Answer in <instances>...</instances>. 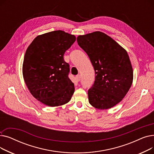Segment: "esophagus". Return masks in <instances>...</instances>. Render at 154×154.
I'll return each instance as SVG.
<instances>
[{"mask_svg": "<svg viewBox=\"0 0 154 154\" xmlns=\"http://www.w3.org/2000/svg\"><path fill=\"white\" fill-rule=\"evenodd\" d=\"M75 77H76V79L77 80V81H79V80H80V75H77Z\"/></svg>", "mask_w": 154, "mask_h": 154, "instance_id": "1", "label": "esophagus"}]
</instances>
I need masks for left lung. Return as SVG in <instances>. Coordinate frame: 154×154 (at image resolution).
I'll return each instance as SVG.
<instances>
[{
	"label": "left lung",
	"instance_id": "8db88e82",
	"mask_svg": "<svg viewBox=\"0 0 154 154\" xmlns=\"http://www.w3.org/2000/svg\"><path fill=\"white\" fill-rule=\"evenodd\" d=\"M94 67L95 79L88 91V102L97 109H108L124 98L132 84L133 69L125 48L100 31L77 38Z\"/></svg>",
	"mask_w": 154,
	"mask_h": 154
}]
</instances>
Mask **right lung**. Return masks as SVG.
<instances>
[{
  "instance_id": "obj_1",
  "label": "right lung",
  "mask_w": 154,
  "mask_h": 154,
  "mask_svg": "<svg viewBox=\"0 0 154 154\" xmlns=\"http://www.w3.org/2000/svg\"><path fill=\"white\" fill-rule=\"evenodd\" d=\"M74 35L55 30L37 36L27 48L22 65L23 80L32 96L49 107L68 103L74 85L68 77L65 52L75 41Z\"/></svg>"
}]
</instances>
